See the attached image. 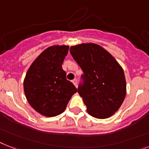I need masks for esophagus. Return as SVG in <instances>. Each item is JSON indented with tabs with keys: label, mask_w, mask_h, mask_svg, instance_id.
<instances>
[{
	"label": "esophagus",
	"mask_w": 149,
	"mask_h": 149,
	"mask_svg": "<svg viewBox=\"0 0 149 149\" xmlns=\"http://www.w3.org/2000/svg\"><path fill=\"white\" fill-rule=\"evenodd\" d=\"M72 82L73 83V85H74L76 87H77V80L76 79H73V80L72 81Z\"/></svg>",
	"instance_id": "1"
}]
</instances>
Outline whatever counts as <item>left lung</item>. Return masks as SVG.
Wrapping results in <instances>:
<instances>
[{
    "label": "left lung",
    "instance_id": "obj_1",
    "mask_svg": "<svg viewBox=\"0 0 149 149\" xmlns=\"http://www.w3.org/2000/svg\"><path fill=\"white\" fill-rule=\"evenodd\" d=\"M70 52L83 71V84L79 86L78 93L88 113L98 119L111 117L120 107L127 94L123 68L97 44L71 46Z\"/></svg>",
    "mask_w": 149,
    "mask_h": 149
}]
</instances>
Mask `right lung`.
I'll return each mask as SVG.
<instances>
[{
  "instance_id": "add662e5",
  "label": "right lung",
  "mask_w": 149,
  "mask_h": 149,
  "mask_svg": "<svg viewBox=\"0 0 149 149\" xmlns=\"http://www.w3.org/2000/svg\"><path fill=\"white\" fill-rule=\"evenodd\" d=\"M68 45L46 48L33 61L26 72L23 88L31 107L45 117H55L65 111L77 88L66 78L62 68Z\"/></svg>"
}]
</instances>
